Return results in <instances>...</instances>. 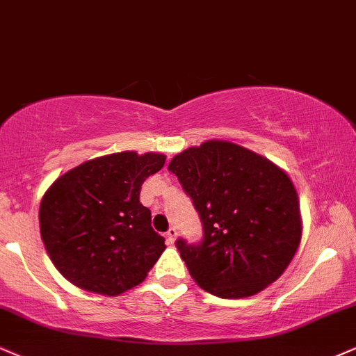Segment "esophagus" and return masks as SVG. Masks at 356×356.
Returning <instances> with one entry per match:
<instances>
[{"mask_svg":"<svg viewBox=\"0 0 356 356\" xmlns=\"http://www.w3.org/2000/svg\"><path fill=\"white\" fill-rule=\"evenodd\" d=\"M175 239H177V229H175V227H170V229L166 231V241H168L170 244H173Z\"/></svg>","mask_w":356,"mask_h":356,"instance_id":"1","label":"esophagus"}]
</instances>
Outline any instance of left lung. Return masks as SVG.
<instances>
[{
  "instance_id": "left-lung-1",
  "label": "left lung",
  "mask_w": 356,
  "mask_h": 356,
  "mask_svg": "<svg viewBox=\"0 0 356 356\" xmlns=\"http://www.w3.org/2000/svg\"><path fill=\"white\" fill-rule=\"evenodd\" d=\"M168 170L203 222L198 244L177 241L179 256L203 291L243 299L280 277L302 238L299 198L285 171L221 140L178 153Z\"/></svg>"
}]
</instances>
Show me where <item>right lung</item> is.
<instances>
[{
	"label": "right lung",
	"instance_id": "right-lung-1",
	"mask_svg": "<svg viewBox=\"0 0 356 356\" xmlns=\"http://www.w3.org/2000/svg\"><path fill=\"white\" fill-rule=\"evenodd\" d=\"M161 153L122 152L76 166L52 183L39 208L52 264L87 292L118 296L147 277L165 251L140 190L163 168Z\"/></svg>",
	"mask_w": 356,
	"mask_h": 356
}]
</instances>
